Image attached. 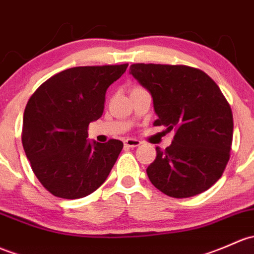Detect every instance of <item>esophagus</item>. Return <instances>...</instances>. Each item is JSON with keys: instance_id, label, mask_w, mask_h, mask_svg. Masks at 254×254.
<instances>
[{"instance_id": "esophagus-1", "label": "esophagus", "mask_w": 254, "mask_h": 254, "mask_svg": "<svg viewBox=\"0 0 254 254\" xmlns=\"http://www.w3.org/2000/svg\"><path fill=\"white\" fill-rule=\"evenodd\" d=\"M124 145L127 146V147H137V146L141 145V141L136 140V138H127V140H124Z\"/></svg>"}]
</instances>
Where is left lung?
Returning <instances> with one entry per match:
<instances>
[{"label": "left lung", "instance_id": "8db88e82", "mask_svg": "<svg viewBox=\"0 0 254 254\" xmlns=\"http://www.w3.org/2000/svg\"><path fill=\"white\" fill-rule=\"evenodd\" d=\"M130 74L151 93L153 124L175 131L169 147H156L146 169L149 181L174 198L207 191L223 175L233 143V113L219 86L188 65L137 63Z\"/></svg>", "mask_w": 254, "mask_h": 254}]
</instances>
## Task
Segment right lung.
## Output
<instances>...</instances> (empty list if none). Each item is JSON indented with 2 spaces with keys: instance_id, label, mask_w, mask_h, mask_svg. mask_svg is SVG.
Instances as JSON below:
<instances>
[{
  "instance_id": "right-lung-1",
  "label": "right lung",
  "mask_w": 254,
  "mask_h": 254,
  "mask_svg": "<svg viewBox=\"0 0 254 254\" xmlns=\"http://www.w3.org/2000/svg\"><path fill=\"white\" fill-rule=\"evenodd\" d=\"M127 68V64L66 69L45 81L29 100L21 142L34 174L55 196L82 198L108 178L123 142L87 140V127L102 117L107 89Z\"/></svg>"
}]
</instances>
